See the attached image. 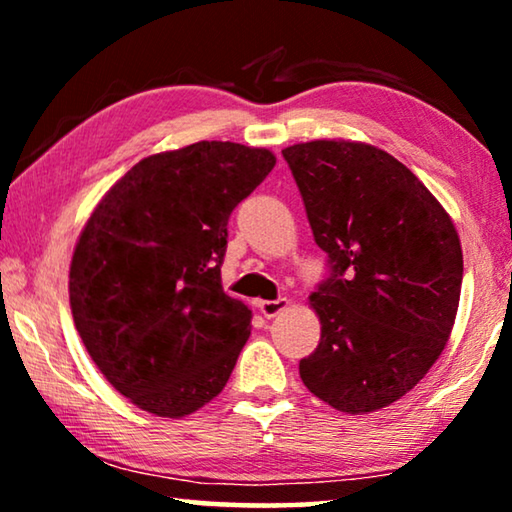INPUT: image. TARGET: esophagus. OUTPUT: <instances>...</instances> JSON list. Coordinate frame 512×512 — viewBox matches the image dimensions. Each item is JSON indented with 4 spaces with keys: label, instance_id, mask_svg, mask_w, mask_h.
I'll use <instances>...</instances> for the list:
<instances>
[{
    "label": "esophagus",
    "instance_id": "34e87169",
    "mask_svg": "<svg viewBox=\"0 0 512 512\" xmlns=\"http://www.w3.org/2000/svg\"><path fill=\"white\" fill-rule=\"evenodd\" d=\"M289 307V300L287 298H277V300H259L257 302V309L262 311V314L266 318H273L280 314V311H284Z\"/></svg>",
    "mask_w": 512,
    "mask_h": 512
}]
</instances>
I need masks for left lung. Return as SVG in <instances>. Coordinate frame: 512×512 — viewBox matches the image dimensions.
<instances>
[{"label":"left lung","instance_id":"1","mask_svg":"<svg viewBox=\"0 0 512 512\" xmlns=\"http://www.w3.org/2000/svg\"><path fill=\"white\" fill-rule=\"evenodd\" d=\"M329 275L311 293L318 348L300 361L311 393L343 413L393 404L452 334L463 250L449 214L377 146L314 140L282 151Z\"/></svg>","mask_w":512,"mask_h":512}]
</instances>
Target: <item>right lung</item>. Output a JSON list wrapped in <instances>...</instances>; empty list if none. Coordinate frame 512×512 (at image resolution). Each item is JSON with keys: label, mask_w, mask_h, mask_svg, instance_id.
I'll use <instances>...</instances> for the list:
<instances>
[{"label": "right lung", "mask_w": 512, "mask_h": 512, "mask_svg": "<svg viewBox=\"0 0 512 512\" xmlns=\"http://www.w3.org/2000/svg\"><path fill=\"white\" fill-rule=\"evenodd\" d=\"M275 167L268 149L196 142L155 153L94 207L69 266L85 350L142 411L185 418L228 384L250 309L221 287L228 219Z\"/></svg>", "instance_id": "1"}]
</instances>
